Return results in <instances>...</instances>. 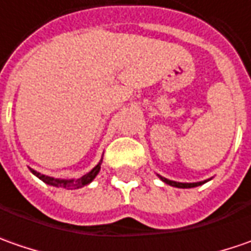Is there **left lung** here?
Segmentation results:
<instances>
[{
	"mask_svg": "<svg viewBox=\"0 0 251 251\" xmlns=\"http://www.w3.org/2000/svg\"><path fill=\"white\" fill-rule=\"evenodd\" d=\"M159 176V175H158ZM159 178L162 181H165L166 184L169 186H173V187H177V188H191V187H197V186H201V184H204V183H207L208 180H204V181H198V183H178V181H173V180H169V178H165L159 176Z\"/></svg>",
	"mask_w": 251,
	"mask_h": 251,
	"instance_id": "8db88e82",
	"label": "left lung"
}]
</instances>
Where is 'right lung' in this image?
Wrapping results in <instances>:
<instances>
[{"label":"right lung","instance_id":"1","mask_svg":"<svg viewBox=\"0 0 251 251\" xmlns=\"http://www.w3.org/2000/svg\"><path fill=\"white\" fill-rule=\"evenodd\" d=\"M100 165H101V160L98 163V165H96V166H95V168L92 169L89 173L83 175L82 177L71 178V180L50 177V176H46V175H42V173L36 172V170H33V169H30V172L33 173L34 176H37V177L40 178V180H43L46 184H50V186H54V187L67 188V190H75V188H81L83 187V186H86V184H89L92 180L98 176V173H99V170H100Z\"/></svg>","mask_w":251,"mask_h":251}]
</instances>
